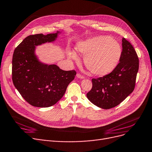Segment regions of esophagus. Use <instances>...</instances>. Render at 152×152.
I'll return each instance as SVG.
<instances>
[{
  "mask_svg": "<svg viewBox=\"0 0 152 152\" xmlns=\"http://www.w3.org/2000/svg\"><path fill=\"white\" fill-rule=\"evenodd\" d=\"M76 76H77V78H80V79H83V78H84V77L83 75H82L81 74H77Z\"/></svg>",
  "mask_w": 152,
  "mask_h": 152,
  "instance_id": "1",
  "label": "esophagus"
}]
</instances>
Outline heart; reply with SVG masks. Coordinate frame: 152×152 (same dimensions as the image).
Instances as JSON below:
<instances>
[{"label": "heart", "instance_id": "1", "mask_svg": "<svg viewBox=\"0 0 152 152\" xmlns=\"http://www.w3.org/2000/svg\"><path fill=\"white\" fill-rule=\"evenodd\" d=\"M76 50L85 55L83 62L93 74L105 76L112 73L122 56V47L115 39L109 36L99 35L78 42ZM68 57L77 60L75 51H69Z\"/></svg>", "mask_w": 152, "mask_h": 152}]
</instances>
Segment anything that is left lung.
<instances>
[{"instance_id":"8db88e82","label":"left lung","mask_w":152,"mask_h":152,"mask_svg":"<svg viewBox=\"0 0 152 152\" xmlns=\"http://www.w3.org/2000/svg\"><path fill=\"white\" fill-rule=\"evenodd\" d=\"M122 52L120 62L107 75L92 78V88L87 94L95 105L110 109L119 105L135 88L139 60L130 42L122 38Z\"/></svg>"}]
</instances>
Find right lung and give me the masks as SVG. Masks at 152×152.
<instances>
[{"instance_id": "1", "label": "right lung", "mask_w": 152, "mask_h": 152, "mask_svg": "<svg viewBox=\"0 0 152 152\" xmlns=\"http://www.w3.org/2000/svg\"><path fill=\"white\" fill-rule=\"evenodd\" d=\"M59 34L57 31L46 35H29L14 52L13 83L23 98L34 107H49L56 104L76 75L75 70L65 71L55 64L40 62L35 53L36 46L56 41Z\"/></svg>"}]
</instances>
